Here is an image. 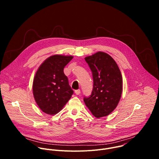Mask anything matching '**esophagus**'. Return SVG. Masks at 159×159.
Segmentation results:
<instances>
[{
    "label": "esophagus",
    "mask_w": 159,
    "mask_h": 159,
    "mask_svg": "<svg viewBox=\"0 0 159 159\" xmlns=\"http://www.w3.org/2000/svg\"><path fill=\"white\" fill-rule=\"evenodd\" d=\"M75 93L76 95H79L80 93V89L75 90Z\"/></svg>",
    "instance_id": "esophagus-1"
}]
</instances>
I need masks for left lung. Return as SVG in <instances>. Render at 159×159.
<instances>
[{"label": "left lung", "mask_w": 159, "mask_h": 159, "mask_svg": "<svg viewBox=\"0 0 159 159\" xmlns=\"http://www.w3.org/2000/svg\"><path fill=\"white\" fill-rule=\"evenodd\" d=\"M92 71L93 89L84 97L86 106L97 118L106 116L116 107L123 90V79L119 67L110 55L98 52L85 58Z\"/></svg>", "instance_id": "obj_1"}]
</instances>
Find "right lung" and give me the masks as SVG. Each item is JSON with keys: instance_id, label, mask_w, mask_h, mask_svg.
I'll use <instances>...</instances> for the list:
<instances>
[{"instance_id": "add662e5", "label": "right lung", "mask_w": 159, "mask_h": 159, "mask_svg": "<svg viewBox=\"0 0 159 159\" xmlns=\"http://www.w3.org/2000/svg\"><path fill=\"white\" fill-rule=\"evenodd\" d=\"M72 58V56H51L36 71L33 84V96L38 107L46 114L53 115L60 111L74 93L63 72L64 67Z\"/></svg>"}]
</instances>
